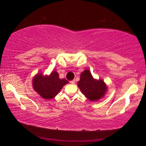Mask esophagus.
<instances>
[{
    "instance_id": "esophagus-1",
    "label": "esophagus",
    "mask_w": 146,
    "mask_h": 146,
    "mask_svg": "<svg viewBox=\"0 0 146 146\" xmlns=\"http://www.w3.org/2000/svg\"><path fill=\"white\" fill-rule=\"evenodd\" d=\"M70 82L71 84H74V83H75V80H72V81H70Z\"/></svg>"
}]
</instances>
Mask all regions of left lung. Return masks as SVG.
Here are the masks:
<instances>
[{"label":"left lung","mask_w":146,"mask_h":146,"mask_svg":"<svg viewBox=\"0 0 146 146\" xmlns=\"http://www.w3.org/2000/svg\"><path fill=\"white\" fill-rule=\"evenodd\" d=\"M78 86L82 94L92 102L98 101L103 98L108 90V86L104 80L95 79L88 70H85L81 73Z\"/></svg>","instance_id":"8db88e82"}]
</instances>
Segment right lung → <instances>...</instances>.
Listing matches in <instances>:
<instances>
[{"label": "right lung", "instance_id": "right-lung-1", "mask_svg": "<svg viewBox=\"0 0 146 146\" xmlns=\"http://www.w3.org/2000/svg\"><path fill=\"white\" fill-rule=\"evenodd\" d=\"M33 89L45 100H50L56 96L63 86L68 83L66 79H60L56 71H52L49 75L38 73L33 79Z\"/></svg>", "mask_w": 146, "mask_h": 146}]
</instances>
